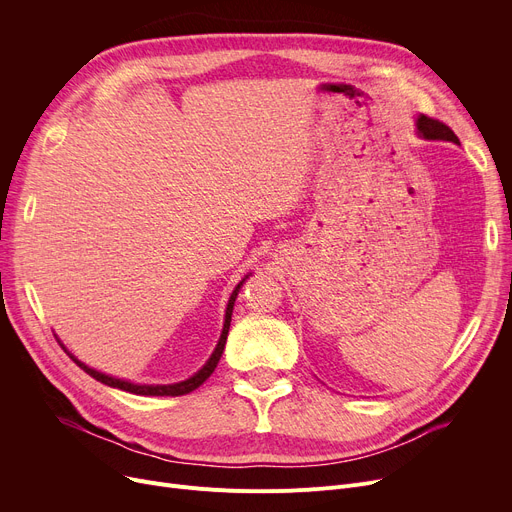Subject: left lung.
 <instances>
[{"label": "left lung", "mask_w": 512, "mask_h": 512, "mask_svg": "<svg viewBox=\"0 0 512 512\" xmlns=\"http://www.w3.org/2000/svg\"><path fill=\"white\" fill-rule=\"evenodd\" d=\"M417 130L423 139L427 141H452L459 145V139H456V134L440 120L434 118H427V116H419L417 118Z\"/></svg>", "instance_id": "left-lung-1"}]
</instances>
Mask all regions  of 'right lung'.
Instances as JSON below:
<instances>
[{"mask_svg": "<svg viewBox=\"0 0 512 512\" xmlns=\"http://www.w3.org/2000/svg\"><path fill=\"white\" fill-rule=\"evenodd\" d=\"M247 280V276L242 278L240 282H238V286L232 290V294H230V301H228V307H226V319H224V330H222V336H220V342H218V346H215V351L211 353V357H209V361L193 375V378H188V380H184V382H178V384H168V386H149V384H132V382H126V380H118V378H112V375H105V373H101V371H95V369H91V367H87L83 361H78L74 355H70L72 357V361L83 369V371H87L91 378H95L97 382H101V384H105V386H112V388H120V390H124V392H132V394H141V396H182V394H188V392H193V390H197L209 375L213 373V369L218 367V363H220V357H222V353H224V346H226V338H228V330H230V321H232V309H234V301H236V297H238V290H240V286H242V282Z\"/></svg>", "mask_w": 512, "mask_h": 512, "instance_id": "obj_1", "label": "right lung"}]
</instances>
